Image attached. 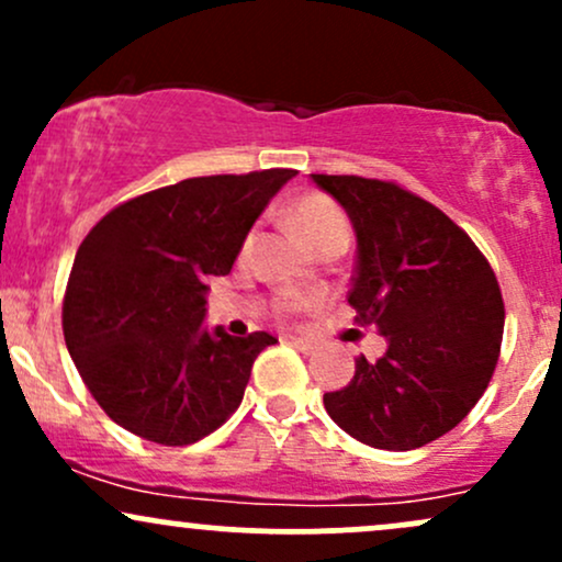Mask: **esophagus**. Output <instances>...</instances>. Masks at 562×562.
<instances>
[{
  "label": "esophagus",
  "instance_id": "1",
  "mask_svg": "<svg viewBox=\"0 0 562 562\" xmlns=\"http://www.w3.org/2000/svg\"><path fill=\"white\" fill-rule=\"evenodd\" d=\"M288 344H290V346H295V348H299V351H301V353H312V351H314V348H317V344H314V340H312V338H293V335H290V338H288Z\"/></svg>",
  "mask_w": 562,
  "mask_h": 562
}]
</instances>
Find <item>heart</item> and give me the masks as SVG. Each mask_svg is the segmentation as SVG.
Listing matches in <instances>:
<instances>
[{"label":"heart","mask_w":562,"mask_h":562,"mask_svg":"<svg viewBox=\"0 0 562 562\" xmlns=\"http://www.w3.org/2000/svg\"><path fill=\"white\" fill-rule=\"evenodd\" d=\"M288 218L290 224H293V229L303 237V243L312 250H319L333 243L348 245V240H351V222H348V216L330 198L303 195L290 205ZM303 303L306 301H303L301 295H285V299L277 301V312L290 314L299 306H303Z\"/></svg>","instance_id":"b5f03b06"}]
</instances>
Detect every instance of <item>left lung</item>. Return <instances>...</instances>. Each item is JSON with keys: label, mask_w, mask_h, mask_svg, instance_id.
I'll use <instances>...</instances> for the list:
<instances>
[{"label": "left lung", "mask_w": 562, "mask_h": 562, "mask_svg": "<svg viewBox=\"0 0 562 562\" xmlns=\"http://www.w3.org/2000/svg\"><path fill=\"white\" fill-rule=\"evenodd\" d=\"M357 232L348 303L389 340L378 362L357 359L325 409L348 436L409 451L449 434L486 391L499 359L505 303L468 232L404 187L312 173Z\"/></svg>", "instance_id": "left-lung-1"}]
</instances>
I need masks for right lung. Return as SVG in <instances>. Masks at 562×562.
Here are the masks:
<instances>
[{
    "label": "right lung",
    "instance_id": "obj_1",
    "mask_svg": "<svg viewBox=\"0 0 562 562\" xmlns=\"http://www.w3.org/2000/svg\"><path fill=\"white\" fill-rule=\"evenodd\" d=\"M293 169L195 177L115 205L76 250L63 335L105 415L128 434L187 447L243 402L269 333H209V277L229 274L245 237Z\"/></svg>",
    "mask_w": 562,
    "mask_h": 562
}]
</instances>
